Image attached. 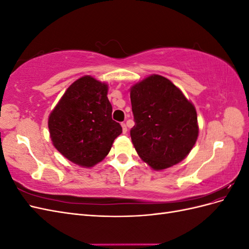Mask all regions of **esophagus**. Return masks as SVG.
Instances as JSON below:
<instances>
[{
	"label": "esophagus",
	"instance_id": "1",
	"mask_svg": "<svg viewBox=\"0 0 249 249\" xmlns=\"http://www.w3.org/2000/svg\"><path fill=\"white\" fill-rule=\"evenodd\" d=\"M122 126H123V132H124V134H125V133H126V131H127L125 124H124V123H122Z\"/></svg>",
	"mask_w": 249,
	"mask_h": 249
}]
</instances>
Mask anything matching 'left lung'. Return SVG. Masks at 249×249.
<instances>
[{"instance_id":"left-lung-1","label":"left lung","mask_w":249,"mask_h":249,"mask_svg":"<svg viewBox=\"0 0 249 249\" xmlns=\"http://www.w3.org/2000/svg\"><path fill=\"white\" fill-rule=\"evenodd\" d=\"M130 95L135 122L131 138L141 159L155 170L184 160L198 136L193 104L159 74L135 84Z\"/></svg>"}]
</instances>
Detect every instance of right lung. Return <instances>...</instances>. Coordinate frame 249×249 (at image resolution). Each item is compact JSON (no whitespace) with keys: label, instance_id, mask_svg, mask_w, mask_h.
I'll return each mask as SVG.
<instances>
[{"label":"right lung","instance_id":"right-lung-1","mask_svg":"<svg viewBox=\"0 0 249 249\" xmlns=\"http://www.w3.org/2000/svg\"><path fill=\"white\" fill-rule=\"evenodd\" d=\"M108 85L91 76L78 79L49 117L53 144L66 159L92 167L106 157L123 127L112 119Z\"/></svg>","mask_w":249,"mask_h":249}]
</instances>
